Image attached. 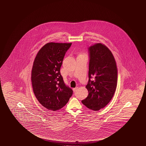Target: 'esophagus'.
<instances>
[{
  "label": "esophagus",
  "mask_w": 146,
  "mask_h": 146,
  "mask_svg": "<svg viewBox=\"0 0 146 146\" xmlns=\"http://www.w3.org/2000/svg\"><path fill=\"white\" fill-rule=\"evenodd\" d=\"M78 87H76L75 88H73V92H76V91H77V90H78Z\"/></svg>",
  "instance_id": "1"
}]
</instances>
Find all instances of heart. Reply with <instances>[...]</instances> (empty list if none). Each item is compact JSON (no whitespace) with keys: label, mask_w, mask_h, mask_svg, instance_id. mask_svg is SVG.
I'll list each match as a JSON object with an SVG mask.
<instances>
[{"label":"heart","mask_w":146,"mask_h":146,"mask_svg":"<svg viewBox=\"0 0 146 146\" xmlns=\"http://www.w3.org/2000/svg\"><path fill=\"white\" fill-rule=\"evenodd\" d=\"M79 55H84V54H80Z\"/></svg>","instance_id":"1"}]
</instances>
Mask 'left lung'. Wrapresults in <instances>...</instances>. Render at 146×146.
<instances>
[{"mask_svg": "<svg viewBox=\"0 0 146 146\" xmlns=\"http://www.w3.org/2000/svg\"><path fill=\"white\" fill-rule=\"evenodd\" d=\"M88 95L82 103L91 110L104 108L114 95L117 85V70L115 58L106 46L96 43L88 48Z\"/></svg>", "mask_w": 146, "mask_h": 146, "instance_id": "left-lung-1", "label": "left lung"}]
</instances>
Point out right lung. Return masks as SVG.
<instances>
[{"label":"right lung","instance_id":"obj_1","mask_svg":"<svg viewBox=\"0 0 146 146\" xmlns=\"http://www.w3.org/2000/svg\"><path fill=\"white\" fill-rule=\"evenodd\" d=\"M72 43H48L38 51L31 71V83L41 104L55 111L63 108L73 91L65 84L60 69Z\"/></svg>","mask_w":146,"mask_h":146}]
</instances>
